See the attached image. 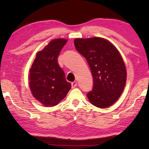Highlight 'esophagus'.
<instances>
[{
	"label": "esophagus",
	"instance_id": "34e87169",
	"mask_svg": "<svg viewBox=\"0 0 149 149\" xmlns=\"http://www.w3.org/2000/svg\"><path fill=\"white\" fill-rule=\"evenodd\" d=\"M77 86V81H74L72 83V87L74 88Z\"/></svg>",
	"mask_w": 149,
	"mask_h": 149
}]
</instances>
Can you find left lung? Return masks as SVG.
Wrapping results in <instances>:
<instances>
[{"instance_id":"left-lung-1","label":"left lung","mask_w":149,"mask_h":149,"mask_svg":"<svg viewBox=\"0 0 149 149\" xmlns=\"http://www.w3.org/2000/svg\"><path fill=\"white\" fill-rule=\"evenodd\" d=\"M74 45L86 58L93 78L87 94L92 104L100 108L112 105L124 89L127 73L124 62L114 45L101 37L75 39Z\"/></svg>"}]
</instances>
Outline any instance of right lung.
<instances>
[{"mask_svg": "<svg viewBox=\"0 0 149 149\" xmlns=\"http://www.w3.org/2000/svg\"><path fill=\"white\" fill-rule=\"evenodd\" d=\"M67 40H52L36 57L29 70V87L33 97L45 107L57 105L71 89L57 59Z\"/></svg>", "mask_w": 149, "mask_h": 149, "instance_id": "obj_1", "label": "right lung"}]
</instances>
